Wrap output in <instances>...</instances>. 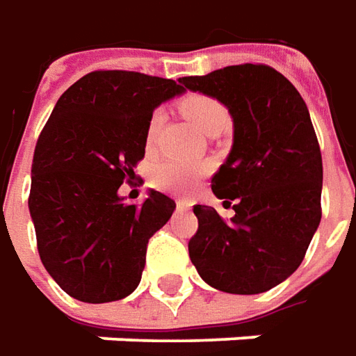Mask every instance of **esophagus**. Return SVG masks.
Segmentation results:
<instances>
[{
  "instance_id": "34e87169",
  "label": "esophagus",
  "mask_w": 356,
  "mask_h": 356,
  "mask_svg": "<svg viewBox=\"0 0 356 356\" xmlns=\"http://www.w3.org/2000/svg\"><path fill=\"white\" fill-rule=\"evenodd\" d=\"M177 209L179 211H189V209H193V201L191 199H177Z\"/></svg>"
}]
</instances>
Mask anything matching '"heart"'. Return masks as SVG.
Returning a JSON list of instances; mask_svg holds the SVG:
<instances>
[{
  "label": "heart",
  "mask_w": 356,
  "mask_h": 356,
  "mask_svg": "<svg viewBox=\"0 0 356 356\" xmlns=\"http://www.w3.org/2000/svg\"><path fill=\"white\" fill-rule=\"evenodd\" d=\"M181 112L189 118L193 126L201 129L202 134L209 128H213L215 124L227 122L228 112L225 106L218 100L204 96V94H189L181 100ZM163 124V112L155 110L149 122H147V145H152L157 138V131ZM209 167L204 163L197 161H175V159H167L163 163L154 169L152 183L159 191L167 193H185L189 191L197 179H201L207 173Z\"/></svg>",
  "instance_id": "heart-1"
}]
</instances>
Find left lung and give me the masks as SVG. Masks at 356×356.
<instances>
[{
	"mask_svg": "<svg viewBox=\"0 0 356 356\" xmlns=\"http://www.w3.org/2000/svg\"><path fill=\"white\" fill-rule=\"evenodd\" d=\"M232 118V149L211 179L232 204L225 220L197 204L191 262L211 288L252 296L288 280L321 222L323 163L309 110L296 86L266 65H236L179 79Z\"/></svg>",
	"mask_w": 356,
	"mask_h": 356,
	"instance_id": "left-lung-1",
	"label": "left lung"
}]
</instances>
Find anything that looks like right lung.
<instances>
[{"mask_svg":"<svg viewBox=\"0 0 356 356\" xmlns=\"http://www.w3.org/2000/svg\"><path fill=\"white\" fill-rule=\"evenodd\" d=\"M183 92L175 80L96 70L53 108L33 155L29 213L44 270L70 298L108 303L140 286L147 242L175 201L149 189L129 204L118 189L145 155L155 108Z\"/></svg>","mask_w":356,"mask_h":356,"instance_id":"obj_1","label":"right lung"}]
</instances>
